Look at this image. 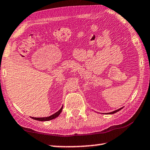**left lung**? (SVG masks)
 Here are the masks:
<instances>
[{
	"label": "left lung",
	"mask_w": 150,
	"mask_h": 150,
	"mask_svg": "<svg viewBox=\"0 0 150 150\" xmlns=\"http://www.w3.org/2000/svg\"><path fill=\"white\" fill-rule=\"evenodd\" d=\"M122 108H119V109H118V110H115V111H112V112H109V114H110V115H111V114H114V113H116V112H118L119 110H121Z\"/></svg>",
	"instance_id": "1"
}]
</instances>
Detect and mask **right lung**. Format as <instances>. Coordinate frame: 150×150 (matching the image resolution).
I'll use <instances>...</instances> for the list:
<instances>
[{
    "label": "right lung",
    "instance_id": "1",
    "mask_svg": "<svg viewBox=\"0 0 150 150\" xmlns=\"http://www.w3.org/2000/svg\"><path fill=\"white\" fill-rule=\"evenodd\" d=\"M62 108H63V106H62L61 107V108L60 109V110L57 112L53 114V115H52L51 116H50V117H42V118H35V117H32L33 119L34 120H39V121H48V120H52L54 119V118H57L59 117V116L60 115V114L61 113V112L62 110Z\"/></svg>",
    "mask_w": 150,
    "mask_h": 150
}]
</instances>
